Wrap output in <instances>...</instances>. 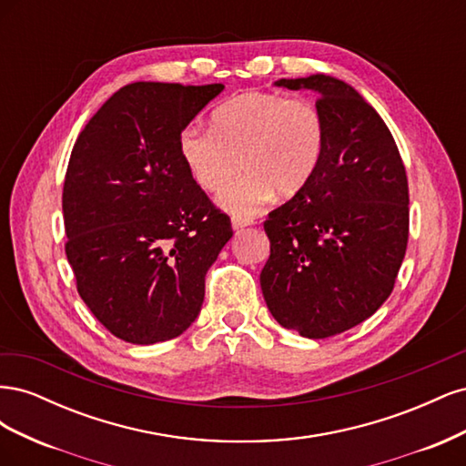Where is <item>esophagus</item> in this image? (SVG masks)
<instances>
[{
	"label": "esophagus",
	"mask_w": 466,
	"mask_h": 466,
	"mask_svg": "<svg viewBox=\"0 0 466 466\" xmlns=\"http://www.w3.org/2000/svg\"><path fill=\"white\" fill-rule=\"evenodd\" d=\"M252 223H255V221L247 219V218H233V219H231V225H233L235 231L245 229V228H248V225H252Z\"/></svg>",
	"instance_id": "obj_1"
}]
</instances>
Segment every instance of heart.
<instances>
[{
    "instance_id": "1",
    "label": "heart",
    "mask_w": 466,
    "mask_h": 466,
    "mask_svg": "<svg viewBox=\"0 0 466 466\" xmlns=\"http://www.w3.org/2000/svg\"><path fill=\"white\" fill-rule=\"evenodd\" d=\"M327 126L309 98L248 91L211 112V130L187 126L178 151L192 180L219 192L245 167L243 177L219 196L233 216H252L272 198L301 192L320 165Z\"/></svg>"
}]
</instances>
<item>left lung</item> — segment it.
<instances>
[{"label": "left lung", "mask_w": 466, "mask_h": 466, "mask_svg": "<svg viewBox=\"0 0 466 466\" xmlns=\"http://www.w3.org/2000/svg\"><path fill=\"white\" fill-rule=\"evenodd\" d=\"M276 86L319 95L327 144L311 182L264 221L260 288L281 327L317 340L390 295L408 243L406 168L383 118L348 83L317 74Z\"/></svg>", "instance_id": "8db88e82"}]
</instances>
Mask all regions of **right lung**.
<instances>
[{
	"mask_svg": "<svg viewBox=\"0 0 466 466\" xmlns=\"http://www.w3.org/2000/svg\"><path fill=\"white\" fill-rule=\"evenodd\" d=\"M221 91L130 83L72 149L62 194L67 262L81 299L124 342L185 332L202 309L206 272L233 237L178 151L180 132Z\"/></svg>",
	"mask_w": 466,
	"mask_h": 466,
	"instance_id": "1",
	"label": "right lung"
}]
</instances>
